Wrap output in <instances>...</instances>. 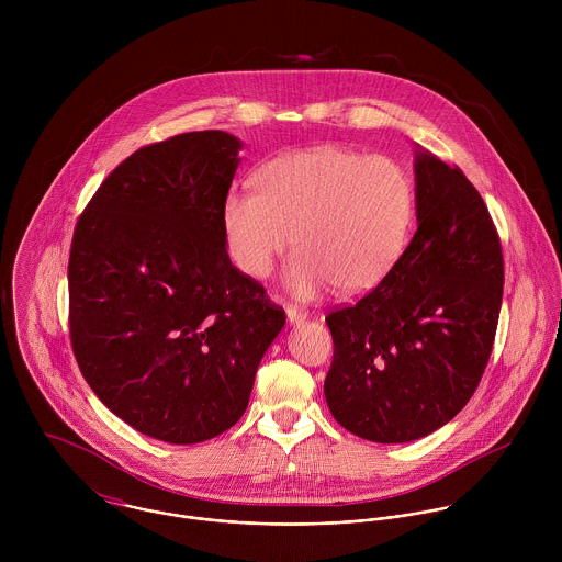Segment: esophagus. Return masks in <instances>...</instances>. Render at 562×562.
<instances>
[{
    "label": "esophagus",
    "mask_w": 562,
    "mask_h": 562,
    "mask_svg": "<svg viewBox=\"0 0 562 562\" xmlns=\"http://www.w3.org/2000/svg\"><path fill=\"white\" fill-rule=\"evenodd\" d=\"M310 318V312L307 310H301L296 305H288V321L290 322H305Z\"/></svg>",
    "instance_id": "esophagus-1"
}]
</instances>
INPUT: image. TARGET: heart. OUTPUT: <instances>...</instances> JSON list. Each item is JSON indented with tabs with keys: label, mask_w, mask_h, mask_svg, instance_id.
Returning a JSON list of instances; mask_svg holds the SVG:
<instances>
[{
	"label": "heart",
	"mask_w": 562,
	"mask_h": 562,
	"mask_svg": "<svg viewBox=\"0 0 562 562\" xmlns=\"http://www.w3.org/2000/svg\"><path fill=\"white\" fill-rule=\"evenodd\" d=\"M415 212L408 170L387 156L326 145L266 161L257 190L223 201L227 250L244 274L263 279L292 246L290 288L310 296L333 283L341 294L379 285L401 259Z\"/></svg>",
	"instance_id": "b5f03b06"
}]
</instances>
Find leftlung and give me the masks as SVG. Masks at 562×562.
Segmentation results:
<instances>
[{"label": "left lung", "instance_id": "obj_1", "mask_svg": "<svg viewBox=\"0 0 562 562\" xmlns=\"http://www.w3.org/2000/svg\"><path fill=\"white\" fill-rule=\"evenodd\" d=\"M415 205L417 232L390 274L326 316V404L376 443L426 437L470 402L502 307V244L465 172L419 151Z\"/></svg>", "mask_w": 562, "mask_h": 562}]
</instances>
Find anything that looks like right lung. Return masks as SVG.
<instances>
[{
	"mask_svg": "<svg viewBox=\"0 0 562 562\" xmlns=\"http://www.w3.org/2000/svg\"><path fill=\"white\" fill-rule=\"evenodd\" d=\"M240 140L207 130L121 161L78 218L69 330L81 376L143 435L188 446L232 428L285 324L225 248Z\"/></svg>",
	"mask_w": 562,
	"mask_h": 562,
	"instance_id": "right-lung-1",
	"label": "right lung"
}]
</instances>
